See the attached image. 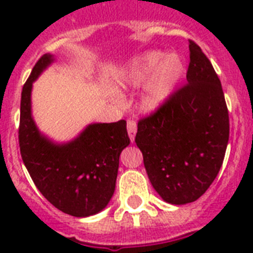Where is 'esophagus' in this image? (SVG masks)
Masks as SVG:
<instances>
[{
	"instance_id": "1",
	"label": "esophagus",
	"mask_w": 253,
	"mask_h": 253,
	"mask_svg": "<svg viewBox=\"0 0 253 253\" xmlns=\"http://www.w3.org/2000/svg\"><path fill=\"white\" fill-rule=\"evenodd\" d=\"M136 130H138V127H136V122L132 121V119H128L127 121V132H128V136H130L131 142H134L135 140V134H136Z\"/></svg>"
}]
</instances>
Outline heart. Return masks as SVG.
I'll return each instance as SVG.
<instances>
[{
  "label": "heart",
  "instance_id": "1",
  "mask_svg": "<svg viewBox=\"0 0 253 253\" xmlns=\"http://www.w3.org/2000/svg\"><path fill=\"white\" fill-rule=\"evenodd\" d=\"M185 73L182 57L176 52L164 53L150 51L135 59L122 80L125 86H140L143 89L139 106L151 113L160 109L176 91Z\"/></svg>",
  "mask_w": 253,
  "mask_h": 253
}]
</instances>
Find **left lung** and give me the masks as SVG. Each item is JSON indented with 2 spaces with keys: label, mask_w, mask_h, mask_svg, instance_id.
I'll use <instances>...</instances> for the list:
<instances>
[{
  "label": "left lung",
  "mask_w": 253,
  "mask_h": 253,
  "mask_svg": "<svg viewBox=\"0 0 253 253\" xmlns=\"http://www.w3.org/2000/svg\"><path fill=\"white\" fill-rule=\"evenodd\" d=\"M188 84L138 122L135 142L155 190L172 205L194 202L223 163L230 121L222 85L200 45L189 41Z\"/></svg>",
  "instance_id": "left-lung-1"
}]
</instances>
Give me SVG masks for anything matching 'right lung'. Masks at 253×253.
I'll list each match as a JSON object with an SVG mask.
<instances>
[{"label":"right lung","instance_id":"right-lung-1","mask_svg":"<svg viewBox=\"0 0 253 253\" xmlns=\"http://www.w3.org/2000/svg\"><path fill=\"white\" fill-rule=\"evenodd\" d=\"M52 61V55H43L22 89L18 130L22 160L39 192L55 208L77 218L94 215L114 194L119 155L130 144L126 121L89 125L64 144L42 135L31 117V89Z\"/></svg>","mask_w":253,"mask_h":253}]
</instances>
